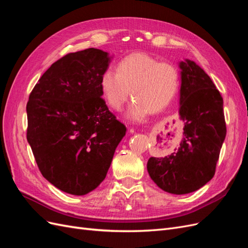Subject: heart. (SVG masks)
I'll use <instances>...</instances> for the list:
<instances>
[{"instance_id": "obj_1", "label": "heart", "mask_w": 248, "mask_h": 248, "mask_svg": "<svg viewBox=\"0 0 248 248\" xmlns=\"http://www.w3.org/2000/svg\"><path fill=\"white\" fill-rule=\"evenodd\" d=\"M179 87V72L168 62H158L145 52L121 60L117 71L108 69L100 78V90L108 107L120 110L130 95L133 100L126 112L131 121L140 122L150 112L166 108Z\"/></svg>"}]
</instances>
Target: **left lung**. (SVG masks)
<instances>
[{
  "instance_id": "1",
  "label": "left lung",
  "mask_w": 248,
  "mask_h": 248,
  "mask_svg": "<svg viewBox=\"0 0 248 248\" xmlns=\"http://www.w3.org/2000/svg\"><path fill=\"white\" fill-rule=\"evenodd\" d=\"M179 68L182 140L170 155L149 158L147 170L162 190L186 194L200 189L213 178L227 128L223 99L212 79L189 59L180 61Z\"/></svg>"
}]
</instances>
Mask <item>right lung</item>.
Wrapping results in <instances>:
<instances>
[{
	"label": "right lung",
	"mask_w": 248,
	"mask_h": 248,
	"mask_svg": "<svg viewBox=\"0 0 248 248\" xmlns=\"http://www.w3.org/2000/svg\"><path fill=\"white\" fill-rule=\"evenodd\" d=\"M112 56L98 48L66 55L43 73L27 104V139L42 176L85 196L103 181L126 127L108 110L100 78Z\"/></svg>",
	"instance_id": "add662e5"
}]
</instances>
